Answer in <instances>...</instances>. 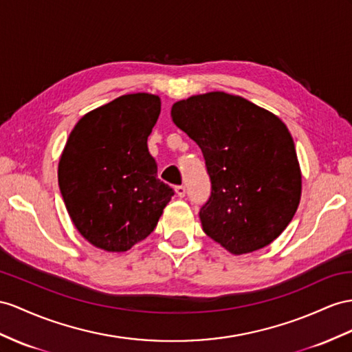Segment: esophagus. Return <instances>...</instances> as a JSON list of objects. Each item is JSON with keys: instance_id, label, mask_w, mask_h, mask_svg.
Instances as JSON below:
<instances>
[{"instance_id": "34e87169", "label": "esophagus", "mask_w": 352, "mask_h": 352, "mask_svg": "<svg viewBox=\"0 0 352 352\" xmlns=\"http://www.w3.org/2000/svg\"><path fill=\"white\" fill-rule=\"evenodd\" d=\"M175 193L178 197H184L186 196V187L184 186H177L175 187Z\"/></svg>"}]
</instances>
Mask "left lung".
Wrapping results in <instances>:
<instances>
[{
	"instance_id": "left-lung-1",
	"label": "left lung",
	"mask_w": 352,
	"mask_h": 352,
	"mask_svg": "<svg viewBox=\"0 0 352 352\" xmlns=\"http://www.w3.org/2000/svg\"><path fill=\"white\" fill-rule=\"evenodd\" d=\"M170 117L204 153L211 178V196L199 212L206 235L235 256L274 242L302 195V170L285 123L226 92L177 101Z\"/></svg>"
}]
</instances>
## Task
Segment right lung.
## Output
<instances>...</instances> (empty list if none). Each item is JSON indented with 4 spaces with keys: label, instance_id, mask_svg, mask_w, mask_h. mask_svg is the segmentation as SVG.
<instances>
[{
    "label": "right lung",
    "instance_id": "obj_1",
    "mask_svg": "<svg viewBox=\"0 0 352 352\" xmlns=\"http://www.w3.org/2000/svg\"><path fill=\"white\" fill-rule=\"evenodd\" d=\"M159 114L157 95H122L86 113L62 150L58 182L69 219L99 250L123 253L146 239L174 195L147 147Z\"/></svg>",
    "mask_w": 352,
    "mask_h": 352
}]
</instances>
